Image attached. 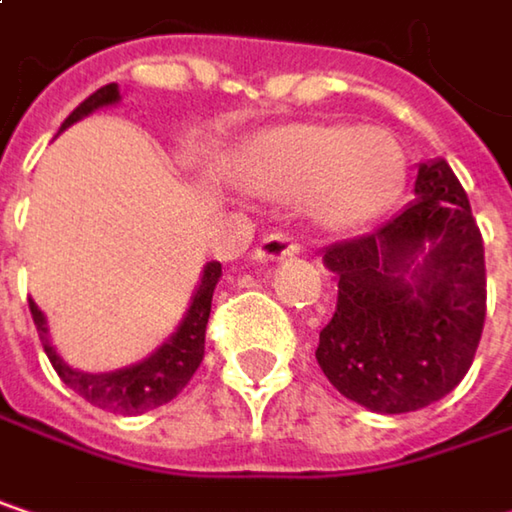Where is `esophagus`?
Returning <instances> with one entry per match:
<instances>
[{
	"mask_svg": "<svg viewBox=\"0 0 512 512\" xmlns=\"http://www.w3.org/2000/svg\"><path fill=\"white\" fill-rule=\"evenodd\" d=\"M299 252V246L287 234H266L252 252V260L257 263H272V260H287Z\"/></svg>",
	"mask_w": 512,
	"mask_h": 512,
	"instance_id": "1",
	"label": "esophagus"
}]
</instances>
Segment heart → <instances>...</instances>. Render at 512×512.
I'll use <instances>...</instances> for the list:
<instances>
[{"label":"heart","instance_id":"1","mask_svg":"<svg viewBox=\"0 0 512 512\" xmlns=\"http://www.w3.org/2000/svg\"><path fill=\"white\" fill-rule=\"evenodd\" d=\"M237 189L266 201H305L320 231H353L385 213L403 186L397 142L373 127L287 124L260 130L231 159Z\"/></svg>","mask_w":512,"mask_h":512}]
</instances>
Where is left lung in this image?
I'll return each mask as SVG.
<instances>
[{
	"instance_id": "obj_1",
	"label": "left lung",
	"mask_w": 512,
	"mask_h": 512,
	"mask_svg": "<svg viewBox=\"0 0 512 512\" xmlns=\"http://www.w3.org/2000/svg\"><path fill=\"white\" fill-rule=\"evenodd\" d=\"M415 201L350 243L329 246L338 308L320 332L326 379L379 415L424 409L468 373L486 317L483 240L445 159L418 162Z\"/></svg>"
}]
</instances>
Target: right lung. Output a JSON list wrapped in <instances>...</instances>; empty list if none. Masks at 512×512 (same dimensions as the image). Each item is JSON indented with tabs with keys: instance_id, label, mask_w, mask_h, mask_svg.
I'll use <instances>...</instances> for the list:
<instances>
[{
	"instance_id": "right-lung-1",
	"label": "right lung",
	"mask_w": 512,
	"mask_h": 512,
	"mask_svg": "<svg viewBox=\"0 0 512 512\" xmlns=\"http://www.w3.org/2000/svg\"><path fill=\"white\" fill-rule=\"evenodd\" d=\"M121 103V91L118 82H109L103 88H97L88 100H82L67 121L61 124L58 133H64L67 127H73L76 121L118 106ZM222 278V263L210 260L201 269V278L195 284V293L189 299V308L183 314V320L177 323V329L156 347L151 356L142 361H133L127 367H115V370H100V373H88V370H76L70 367L64 358L58 356L55 344L50 338V326H47V314L29 299V311L35 320V329L41 335L44 353L55 367V373L61 376V382L67 388H73L82 400H88L97 409L115 412V415H142L151 412L156 406L174 400L183 385L192 379V373L198 370L201 358H204V332H207V320H210V305H213V290Z\"/></svg>"
}]
</instances>
